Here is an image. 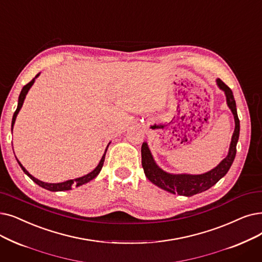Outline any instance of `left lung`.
I'll list each match as a JSON object with an SVG mask.
<instances>
[{
    "instance_id": "8db88e82",
    "label": "left lung",
    "mask_w": 262,
    "mask_h": 262,
    "mask_svg": "<svg viewBox=\"0 0 262 262\" xmlns=\"http://www.w3.org/2000/svg\"><path fill=\"white\" fill-rule=\"evenodd\" d=\"M216 82H217L220 89H222L226 94L227 105H228V107L232 111L235 122V128L232 135L229 153L226 156V158L223 159L217 167H215L207 173L197 176L167 173L155 164L146 142L142 143L141 163L145 177L149 179L153 184L161 187L162 189L171 192V194L190 197L209 189L214 184L217 183V182L228 172L229 168L233 163V159L236 153V143L238 140V135H240V120L237 118L235 100L231 89L227 84H225L221 79H217Z\"/></svg>"
}]
</instances>
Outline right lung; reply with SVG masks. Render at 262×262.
Returning a JSON list of instances; mask_svg holds the SVG:
<instances>
[{"instance_id":"right-lung-1","label":"right lung","mask_w":262,"mask_h":262,"mask_svg":"<svg viewBox=\"0 0 262 262\" xmlns=\"http://www.w3.org/2000/svg\"><path fill=\"white\" fill-rule=\"evenodd\" d=\"M38 75H39V74H37L35 78H37V77H38ZM35 78L32 79V80H31L28 84H26L24 88H22V90H21V93H20V95H19V99H18V107H17V109H16V111H15V113H14V116H13V121H11V132H13V126H14V124H15L16 117H17V115H18V112H19V110L21 109L22 105H24V101H25L26 95H27V93L29 92L30 88L33 85L34 81H35ZM109 144H110V143H109ZM108 146H109V145H108ZM108 146H107V149H108ZM107 149H106L105 154L103 155V157H101V159H100V162H99L98 166L93 170L92 172H90L89 174H86V176H84V177H81V178H78V179L68 180V181L62 182V183H45V182H41V181L37 180L36 178H34L33 176H31V174L27 171L26 168L21 165V163L18 161V159H17V162H18V164L20 165L21 169L24 170V172H25L26 174H28V177H30V178H31V180L35 182V183H36L37 185L41 186L42 188H46V189H48V190H51V191H62V190H68V189H72V187H73L74 185H76V186H80V185H82V184H85V183H88V182H90L91 180H93L94 178H96V177L98 176V173L100 172L101 168H103V165H104V162H105V156H106Z\"/></svg>"}]
</instances>
